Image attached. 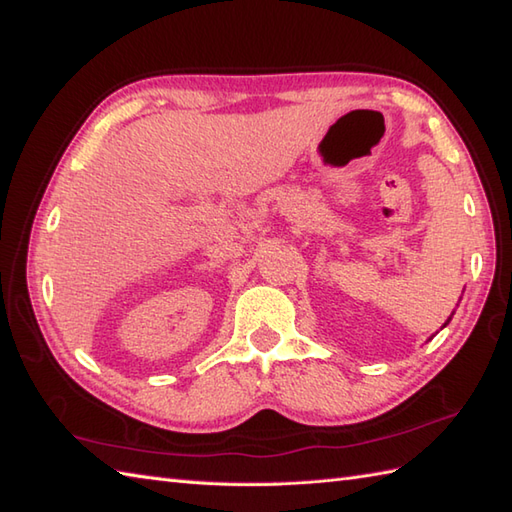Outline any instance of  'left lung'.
<instances>
[{"instance_id":"left-lung-1","label":"left lung","mask_w":512,"mask_h":512,"mask_svg":"<svg viewBox=\"0 0 512 512\" xmlns=\"http://www.w3.org/2000/svg\"><path fill=\"white\" fill-rule=\"evenodd\" d=\"M449 320H451V318H449ZM449 320H447V323H449ZM447 323H445V325H447ZM445 325H443V327H445Z\"/></svg>"}]
</instances>
